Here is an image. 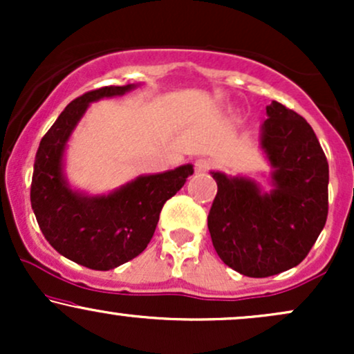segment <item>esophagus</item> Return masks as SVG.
I'll list each match as a JSON object with an SVG mask.
<instances>
[{"mask_svg":"<svg viewBox=\"0 0 354 354\" xmlns=\"http://www.w3.org/2000/svg\"><path fill=\"white\" fill-rule=\"evenodd\" d=\"M211 166V161L208 158H198L196 161H194V169H196V173H206L209 169Z\"/></svg>","mask_w":354,"mask_h":354,"instance_id":"obj_1","label":"esophagus"}]
</instances>
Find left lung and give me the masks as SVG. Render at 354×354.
Instances as JSON below:
<instances>
[{
  "mask_svg": "<svg viewBox=\"0 0 354 354\" xmlns=\"http://www.w3.org/2000/svg\"><path fill=\"white\" fill-rule=\"evenodd\" d=\"M259 148L271 166L270 191L248 176L211 171L218 193L208 214L225 265L266 278L306 258L328 216L330 169L308 121L278 101L266 106Z\"/></svg>",
  "mask_w": 354,
  "mask_h": 354,
  "instance_id": "8db88e82",
  "label": "left lung"
}]
</instances>
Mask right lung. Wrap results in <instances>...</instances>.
<instances>
[{"instance_id": "right-lung-1", "label": "right lung", "mask_w": 354, "mask_h": 354, "mask_svg": "<svg viewBox=\"0 0 354 354\" xmlns=\"http://www.w3.org/2000/svg\"><path fill=\"white\" fill-rule=\"evenodd\" d=\"M140 84L104 86L71 101L39 143L31 181V208L48 243L89 270L108 271L143 253L161 208L193 174V165L141 174L108 194L73 188L64 171L68 141L89 104L123 96Z\"/></svg>"}]
</instances>
